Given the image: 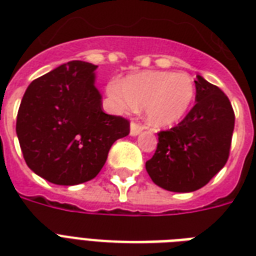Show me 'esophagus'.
<instances>
[{"label":"esophagus","instance_id":"esophagus-1","mask_svg":"<svg viewBox=\"0 0 256 256\" xmlns=\"http://www.w3.org/2000/svg\"><path fill=\"white\" fill-rule=\"evenodd\" d=\"M142 130H144V126H142L140 122H132V124H130V134H132V136L138 134Z\"/></svg>","mask_w":256,"mask_h":256}]
</instances>
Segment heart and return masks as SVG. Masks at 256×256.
<instances>
[{"instance_id": "heart-1", "label": "heart", "mask_w": 256, "mask_h": 256, "mask_svg": "<svg viewBox=\"0 0 256 256\" xmlns=\"http://www.w3.org/2000/svg\"><path fill=\"white\" fill-rule=\"evenodd\" d=\"M106 94L122 112L146 108V122L167 128L183 120L195 101V82L188 73L146 70L130 74L120 82L112 80Z\"/></svg>"}]
</instances>
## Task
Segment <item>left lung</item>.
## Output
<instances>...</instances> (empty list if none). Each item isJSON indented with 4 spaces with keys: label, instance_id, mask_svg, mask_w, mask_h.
I'll use <instances>...</instances> for the list:
<instances>
[{
    "label": "left lung",
    "instance_id": "obj_1",
    "mask_svg": "<svg viewBox=\"0 0 256 256\" xmlns=\"http://www.w3.org/2000/svg\"><path fill=\"white\" fill-rule=\"evenodd\" d=\"M196 104L176 126L160 130L159 142L146 163L159 187L192 192L204 187L224 167L230 156L235 114L216 85L196 76Z\"/></svg>",
    "mask_w": 256,
    "mask_h": 256
}]
</instances>
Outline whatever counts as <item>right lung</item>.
I'll return each instance as SVG.
<instances>
[{
  "label": "right lung",
  "instance_id": "obj_1",
  "mask_svg": "<svg viewBox=\"0 0 256 256\" xmlns=\"http://www.w3.org/2000/svg\"><path fill=\"white\" fill-rule=\"evenodd\" d=\"M97 66L69 61L32 81L16 132L28 167L48 182L74 186L96 178L110 146L130 134V122L102 110Z\"/></svg>",
  "mask_w": 256,
  "mask_h": 256
}]
</instances>
